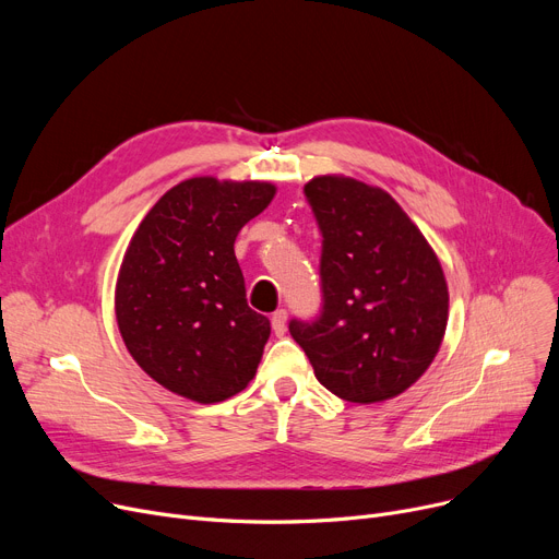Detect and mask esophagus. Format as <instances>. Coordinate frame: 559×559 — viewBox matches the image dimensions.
<instances>
[{
  "instance_id": "esophagus-1",
  "label": "esophagus",
  "mask_w": 559,
  "mask_h": 559,
  "mask_svg": "<svg viewBox=\"0 0 559 559\" xmlns=\"http://www.w3.org/2000/svg\"><path fill=\"white\" fill-rule=\"evenodd\" d=\"M272 329H274V333L281 337V335H285V331H287V310L285 308H281V310H276L274 314H272Z\"/></svg>"
}]
</instances>
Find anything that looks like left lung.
I'll list each match as a JSON object with an SVG mask.
<instances>
[{
  "instance_id": "obj_1",
  "label": "left lung",
  "mask_w": 559,
  "mask_h": 559,
  "mask_svg": "<svg viewBox=\"0 0 559 559\" xmlns=\"http://www.w3.org/2000/svg\"><path fill=\"white\" fill-rule=\"evenodd\" d=\"M321 230V312L292 319L321 385L378 403L417 383L449 321V287L435 251L401 205L348 176L304 188Z\"/></svg>"
}]
</instances>
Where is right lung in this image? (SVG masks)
Returning a JSON list of instances; mask_svg holds the SVG:
<instances>
[{
  "mask_svg": "<svg viewBox=\"0 0 559 559\" xmlns=\"http://www.w3.org/2000/svg\"><path fill=\"white\" fill-rule=\"evenodd\" d=\"M274 194L264 181L194 176L140 222L117 276L115 314L129 354L165 390L217 403L255 376L272 326L247 304L233 245Z\"/></svg>",
  "mask_w": 559,
  "mask_h": 559,
  "instance_id": "add662e5",
  "label": "right lung"
}]
</instances>
